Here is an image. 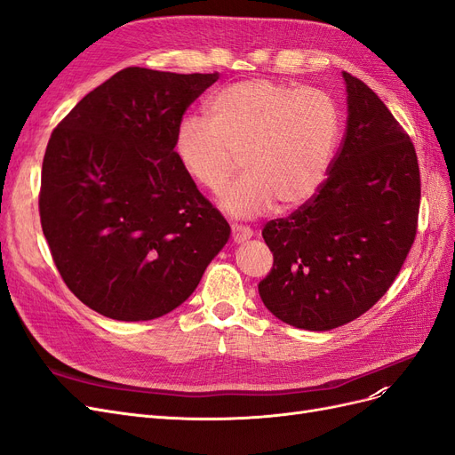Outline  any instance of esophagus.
Wrapping results in <instances>:
<instances>
[{
    "mask_svg": "<svg viewBox=\"0 0 455 455\" xmlns=\"http://www.w3.org/2000/svg\"><path fill=\"white\" fill-rule=\"evenodd\" d=\"M252 235H254V233H252L251 228L239 226V224H233V226H231V237H233V241H235V243L249 241Z\"/></svg>",
    "mask_w": 455,
    "mask_h": 455,
    "instance_id": "34e87169",
    "label": "esophagus"
}]
</instances>
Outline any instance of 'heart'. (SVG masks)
<instances>
[{
	"label": "heart",
	"mask_w": 455,
	"mask_h": 455,
	"mask_svg": "<svg viewBox=\"0 0 455 455\" xmlns=\"http://www.w3.org/2000/svg\"><path fill=\"white\" fill-rule=\"evenodd\" d=\"M206 119L178 121L172 154L196 186L220 194L235 169L243 174L222 196V209L252 218L294 209L321 189L339 136L332 96L271 79H244L209 96Z\"/></svg>",
	"instance_id": "b5f03b06"
}]
</instances>
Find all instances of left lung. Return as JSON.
Masks as SVG:
<instances>
[{
  "label": "left lung",
  "mask_w": 455,
  "mask_h": 455,
  "mask_svg": "<svg viewBox=\"0 0 455 455\" xmlns=\"http://www.w3.org/2000/svg\"><path fill=\"white\" fill-rule=\"evenodd\" d=\"M347 127L328 178L261 235L273 267L258 292L283 323L332 330L389 291L418 231L421 182L416 148L378 94L343 72Z\"/></svg>",
  "instance_id": "8db88e82"
}]
</instances>
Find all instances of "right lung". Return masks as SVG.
I'll return each mask as SVG.
<instances>
[{"mask_svg": "<svg viewBox=\"0 0 455 455\" xmlns=\"http://www.w3.org/2000/svg\"><path fill=\"white\" fill-rule=\"evenodd\" d=\"M218 74L125 68L52 131L39 218L66 286L116 321H151L194 294L229 224L172 154L178 121Z\"/></svg>", "mask_w": 455, "mask_h": 455, "instance_id": "right-lung-1", "label": "right lung"}]
</instances>
